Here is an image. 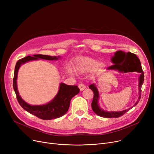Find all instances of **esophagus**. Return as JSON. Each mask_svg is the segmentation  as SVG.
Here are the masks:
<instances>
[{
	"instance_id": "1",
	"label": "esophagus",
	"mask_w": 154,
	"mask_h": 154,
	"mask_svg": "<svg viewBox=\"0 0 154 154\" xmlns=\"http://www.w3.org/2000/svg\"><path fill=\"white\" fill-rule=\"evenodd\" d=\"M79 88H80V91H82L86 88V86L83 84H79Z\"/></svg>"
}]
</instances>
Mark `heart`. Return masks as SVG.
Segmentation results:
<instances>
[{"instance_id":"heart-1","label":"heart","mask_w":154,"mask_h":154,"mask_svg":"<svg viewBox=\"0 0 154 154\" xmlns=\"http://www.w3.org/2000/svg\"><path fill=\"white\" fill-rule=\"evenodd\" d=\"M106 65L102 62H97L96 59L89 57H78L75 62V68L80 73H87L92 70L95 76L100 75L104 71ZM68 73L72 74V70L68 69Z\"/></svg>"}]
</instances>
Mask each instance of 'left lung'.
<instances>
[{
    "label": "left lung",
    "mask_w": 154,
    "mask_h": 154,
    "mask_svg": "<svg viewBox=\"0 0 154 154\" xmlns=\"http://www.w3.org/2000/svg\"><path fill=\"white\" fill-rule=\"evenodd\" d=\"M112 62L114 63L113 66L108 67L107 70H117L119 72L127 73L137 72L140 74L139 78V98L137 101L135 103L134 106H135L138 103L141 97V88L144 80V74L142 69L141 63L137 55L131 52H124L122 51H119L115 52L114 55L111 58ZM94 92V99L92 102V109L95 114L102 117L106 118H117L125 114L131 108L127 109L122 111H106L103 110L100 105L99 104V93L95 84H91L88 86Z\"/></svg>",
    "instance_id": "1"
}]
</instances>
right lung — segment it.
Masks as SVG:
<instances>
[{"mask_svg": "<svg viewBox=\"0 0 154 154\" xmlns=\"http://www.w3.org/2000/svg\"><path fill=\"white\" fill-rule=\"evenodd\" d=\"M60 58L59 56H51L47 55L35 54L33 57L27 56L16 63L13 79L14 90L17 96V100L20 106L30 114L35 116L43 120H51L59 118L66 114L68 111L70 102L73 97L79 93L80 89L77 86L69 85L64 83H60L59 91L55 97L49 102L43 105H30L22 99L18 91L17 79L18 71L22 64L29 61L44 59L47 60H57Z\"/></svg>", "mask_w": 154, "mask_h": 154, "instance_id": "right-lung-1", "label": "right lung"}]
</instances>
